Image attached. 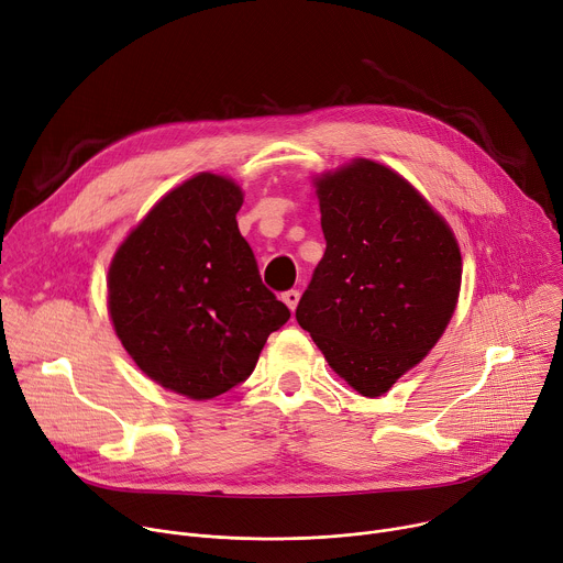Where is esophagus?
<instances>
[{"mask_svg": "<svg viewBox=\"0 0 563 563\" xmlns=\"http://www.w3.org/2000/svg\"><path fill=\"white\" fill-rule=\"evenodd\" d=\"M298 298H300V291H298V289H287V291H283V300H285V305H287V308H289L291 312L296 310Z\"/></svg>", "mask_w": 563, "mask_h": 563, "instance_id": "34e87169", "label": "esophagus"}]
</instances>
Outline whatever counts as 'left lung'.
<instances>
[{
	"instance_id": "left-lung-1",
	"label": "left lung",
	"mask_w": 563,
	"mask_h": 563,
	"mask_svg": "<svg viewBox=\"0 0 563 563\" xmlns=\"http://www.w3.org/2000/svg\"><path fill=\"white\" fill-rule=\"evenodd\" d=\"M325 253L296 321L332 371L384 395L438 343L463 278L457 242L427 199L368 159L317 179Z\"/></svg>"
}]
</instances>
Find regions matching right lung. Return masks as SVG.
Returning a JSON list of instances; mask_svg holds the SVG:
<instances>
[{
    "instance_id": "right-lung-1",
    "label": "right lung",
    "mask_w": 563,
    "mask_h": 563,
    "mask_svg": "<svg viewBox=\"0 0 563 563\" xmlns=\"http://www.w3.org/2000/svg\"><path fill=\"white\" fill-rule=\"evenodd\" d=\"M242 190L201 173L170 190L119 246L110 314L136 366L164 388L211 399L242 384L291 312L263 285L238 229Z\"/></svg>"
}]
</instances>
